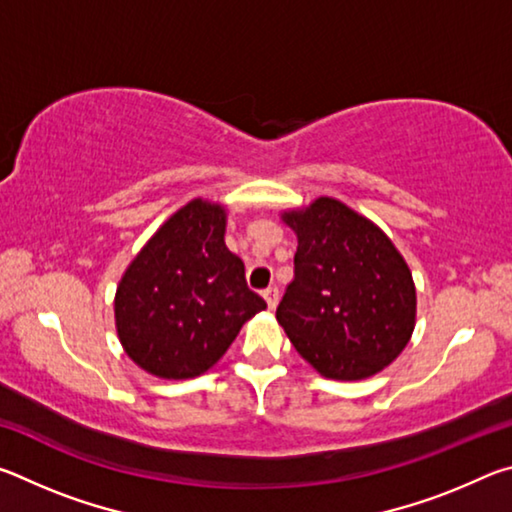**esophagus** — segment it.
<instances>
[{
  "mask_svg": "<svg viewBox=\"0 0 512 512\" xmlns=\"http://www.w3.org/2000/svg\"><path fill=\"white\" fill-rule=\"evenodd\" d=\"M264 300H266V305H268V309H275L277 307V300H280V291H277V287H268L264 293Z\"/></svg>",
  "mask_w": 512,
  "mask_h": 512,
  "instance_id": "esophagus-1",
  "label": "esophagus"
}]
</instances>
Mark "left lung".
Returning a JSON list of instances; mask_svg holds the SVG:
<instances>
[{"mask_svg":"<svg viewBox=\"0 0 512 512\" xmlns=\"http://www.w3.org/2000/svg\"><path fill=\"white\" fill-rule=\"evenodd\" d=\"M296 232V277L277 323L327 379H368L400 357L418 314L411 268L391 237L336 198L280 212Z\"/></svg>","mask_w":512,"mask_h":512,"instance_id":"obj_1","label":"left lung"}]
</instances>
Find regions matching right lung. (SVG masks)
Listing matches in <instances>:
<instances>
[{
  "label": "right lung",
  "mask_w": 512,
  "mask_h": 512,
  "mask_svg": "<svg viewBox=\"0 0 512 512\" xmlns=\"http://www.w3.org/2000/svg\"><path fill=\"white\" fill-rule=\"evenodd\" d=\"M228 207L192 198L126 266L115 293L124 352L160 379H192L219 361L246 320L266 309L244 262L225 246Z\"/></svg>",
  "instance_id": "add662e5"
}]
</instances>
